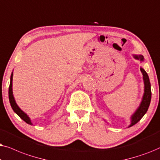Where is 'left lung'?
<instances>
[{
  "label": "left lung",
  "mask_w": 160,
  "mask_h": 160,
  "mask_svg": "<svg viewBox=\"0 0 160 160\" xmlns=\"http://www.w3.org/2000/svg\"><path fill=\"white\" fill-rule=\"evenodd\" d=\"M133 58L136 60H139L140 62L144 61V57L142 55H135L132 54ZM140 71L142 74V80L144 83V93L142 94V97L140 102L139 106L134 112V113L130 116V123L128 127H132L135 123H137L140 119H141L145 114L146 113L148 107L150 105L151 99H152V91H151V83L149 78L148 74L145 71L142 67H140Z\"/></svg>",
  "instance_id": "8db88e82"
}]
</instances>
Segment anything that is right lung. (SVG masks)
Wrapping results in <instances>:
<instances>
[{
  "mask_svg": "<svg viewBox=\"0 0 160 160\" xmlns=\"http://www.w3.org/2000/svg\"><path fill=\"white\" fill-rule=\"evenodd\" d=\"M12 81H13V72H12V74H11L10 85L9 88H8V99H9L11 107H12V110H14V112H15L16 114H18L25 122H26L30 125H32L33 123L31 122L30 117L28 116L27 113H25L23 110H21L20 108L18 105V104L16 103V101L15 99H14V97L13 95V90H12Z\"/></svg>",
  "mask_w": 160,
  "mask_h": 160,
  "instance_id": "obj_1",
  "label": "right lung"
}]
</instances>
